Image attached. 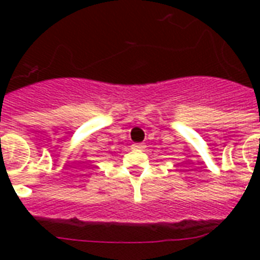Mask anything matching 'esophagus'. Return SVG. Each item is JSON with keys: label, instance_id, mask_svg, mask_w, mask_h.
<instances>
[{"label": "esophagus", "instance_id": "esophagus-1", "mask_svg": "<svg viewBox=\"0 0 260 260\" xmlns=\"http://www.w3.org/2000/svg\"><path fill=\"white\" fill-rule=\"evenodd\" d=\"M132 147H134L135 150H143V148H144V144H140V143H135Z\"/></svg>", "mask_w": 260, "mask_h": 260}]
</instances>
